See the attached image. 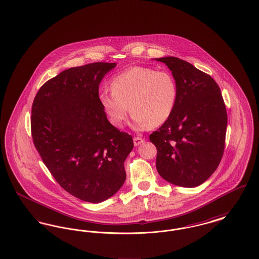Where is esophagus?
<instances>
[{"mask_svg": "<svg viewBox=\"0 0 259 259\" xmlns=\"http://www.w3.org/2000/svg\"><path fill=\"white\" fill-rule=\"evenodd\" d=\"M133 141H134V146H135V147L140 146L142 143H144V142H145V140H144V139H142V138H140V137H135Z\"/></svg>", "mask_w": 259, "mask_h": 259, "instance_id": "34e87169", "label": "esophagus"}]
</instances>
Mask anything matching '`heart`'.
<instances>
[{"label":"heart","mask_w":259,"mask_h":259,"mask_svg":"<svg viewBox=\"0 0 259 259\" xmlns=\"http://www.w3.org/2000/svg\"><path fill=\"white\" fill-rule=\"evenodd\" d=\"M111 91L103 90L99 102L110 122L122 127L129 111L137 130L165 123L175 111L178 85L172 74L149 67L134 66L116 74Z\"/></svg>","instance_id":"1"}]
</instances>
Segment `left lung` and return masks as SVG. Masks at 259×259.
<instances>
[{"instance_id":"1","label":"left lung","mask_w":259,"mask_h":259,"mask_svg":"<svg viewBox=\"0 0 259 259\" xmlns=\"http://www.w3.org/2000/svg\"><path fill=\"white\" fill-rule=\"evenodd\" d=\"M166 64L178 85L171 117L149 136L157 148L156 169L172 185L196 187L219 167L225 144L227 113L221 89L192 64L177 57Z\"/></svg>"}]
</instances>
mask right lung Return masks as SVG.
Masks as SVG:
<instances>
[{"label": "right lung", "instance_id": "right-lung-1", "mask_svg": "<svg viewBox=\"0 0 259 259\" xmlns=\"http://www.w3.org/2000/svg\"><path fill=\"white\" fill-rule=\"evenodd\" d=\"M115 66L97 62L65 70L39 88L32 106V137L45 165L67 192L90 203L121 188L134 148L99 102V84Z\"/></svg>", "mask_w": 259, "mask_h": 259}]
</instances>
